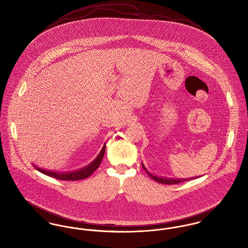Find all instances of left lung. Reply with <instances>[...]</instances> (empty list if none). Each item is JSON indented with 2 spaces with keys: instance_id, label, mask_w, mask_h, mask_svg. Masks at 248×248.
<instances>
[{
  "instance_id": "left-lung-1",
  "label": "left lung",
  "mask_w": 248,
  "mask_h": 248,
  "mask_svg": "<svg viewBox=\"0 0 248 248\" xmlns=\"http://www.w3.org/2000/svg\"><path fill=\"white\" fill-rule=\"evenodd\" d=\"M142 167H143V169L148 173V175L150 176V177H152L153 179H154L155 181H157L158 183H162V184H168V185H174V184H178V183H181V182H183V181H187V180H189V179H192V178H186V179H182V178H167V177H157V176H154L153 174H151L147 169H146V167L144 166V165L142 164ZM193 178H196V177H193Z\"/></svg>"
}]
</instances>
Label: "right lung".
I'll return each mask as SVG.
<instances>
[{"mask_svg": "<svg viewBox=\"0 0 248 248\" xmlns=\"http://www.w3.org/2000/svg\"><path fill=\"white\" fill-rule=\"evenodd\" d=\"M105 151H106V145L103 146L102 150L100 151L99 154L97 155V157L94 159V161L85 166L83 167L79 170L76 171H71V172H54V171H48V170H45L42 168H39L35 165H33L38 171H40L41 173L49 176V177H55L57 179H60V180H71V181H76V180H80V179H83L86 177L91 176L94 171L97 169V167L100 165L103 156L105 154Z\"/></svg>", "mask_w": 248, "mask_h": 248, "instance_id": "obj_1", "label": "right lung"}]
</instances>
